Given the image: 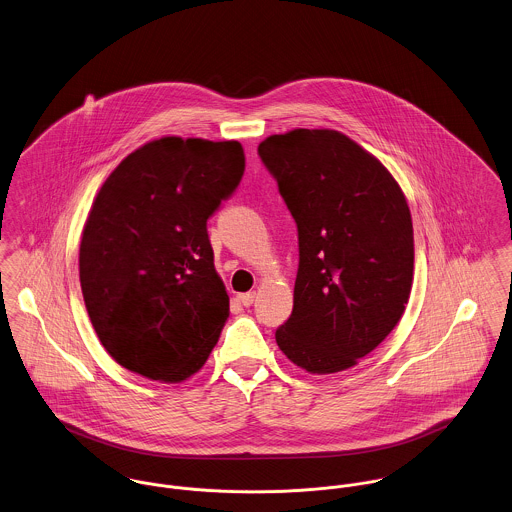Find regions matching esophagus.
I'll return each instance as SVG.
<instances>
[{"label":"esophagus","mask_w":512,"mask_h":512,"mask_svg":"<svg viewBox=\"0 0 512 512\" xmlns=\"http://www.w3.org/2000/svg\"><path fill=\"white\" fill-rule=\"evenodd\" d=\"M237 300L241 302V306L249 308V306L255 302V292H245V294H239V296H237Z\"/></svg>","instance_id":"1"}]
</instances>
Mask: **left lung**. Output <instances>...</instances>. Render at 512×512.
I'll return each mask as SVG.
<instances>
[{
	"label": "left lung",
	"instance_id": "8db88e82",
	"mask_svg": "<svg viewBox=\"0 0 512 512\" xmlns=\"http://www.w3.org/2000/svg\"><path fill=\"white\" fill-rule=\"evenodd\" d=\"M298 226L294 308L280 351L312 374L372 353L405 312L413 224L392 173L337 130L296 128L257 148Z\"/></svg>",
	"mask_w": 512,
	"mask_h": 512
}]
</instances>
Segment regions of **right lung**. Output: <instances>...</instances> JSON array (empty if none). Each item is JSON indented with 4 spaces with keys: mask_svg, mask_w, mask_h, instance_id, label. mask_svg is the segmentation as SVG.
Listing matches in <instances>:
<instances>
[{
    "mask_svg": "<svg viewBox=\"0 0 512 512\" xmlns=\"http://www.w3.org/2000/svg\"><path fill=\"white\" fill-rule=\"evenodd\" d=\"M243 171L236 140L165 136L122 159L97 193L79 282L99 341L126 370L177 384L218 343L230 298L206 222Z\"/></svg>",
    "mask_w": 512,
    "mask_h": 512,
    "instance_id": "right-lung-1",
    "label": "right lung"
}]
</instances>
